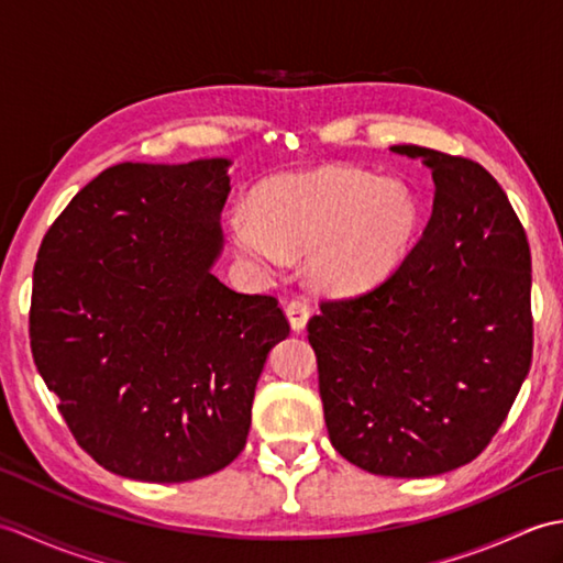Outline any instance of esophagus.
<instances>
[{
    "label": "esophagus",
    "mask_w": 563,
    "mask_h": 563,
    "mask_svg": "<svg viewBox=\"0 0 563 563\" xmlns=\"http://www.w3.org/2000/svg\"><path fill=\"white\" fill-rule=\"evenodd\" d=\"M285 314H288V321L292 331H302L309 321V314H312V309L305 300H292L288 307H285Z\"/></svg>",
    "instance_id": "34e87169"
}]
</instances>
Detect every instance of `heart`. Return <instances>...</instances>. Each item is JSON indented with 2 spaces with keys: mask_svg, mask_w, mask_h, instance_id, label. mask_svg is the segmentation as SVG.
<instances>
[{
  "mask_svg": "<svg viewBox=\"0 0 563 563\" xmlns=\"http://www.w3.org/2000/svg\"><path fill=\"white\" fill-rule=\"evenodd\" d=\"M421 224L411 188L397 178L327 166L268 178L236 210L230 230L236 256L278 271L288 256H309L319 290L351 297L377 288L401 266Z\"/></svg>",
  "mask_w": 563,
  "mask_h": 563,
  "instance_id": "1",
  "label": "heart"
}]
</instances>
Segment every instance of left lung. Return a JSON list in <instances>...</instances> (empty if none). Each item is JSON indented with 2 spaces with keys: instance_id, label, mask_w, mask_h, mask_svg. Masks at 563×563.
I'll use <instances>...</instances> for the list:
<instances>
[{
  "instance_id": "1",
  "label": "left lung",
  "mask_w": 563,
  "mask_h": 563,
  "mask_svg": "<svg viewBox=\"0 0 563 563\" xmlns=\"http://www.w3.org/2000/svg\"><path fill=\"white\" fill-rule=\"evenodd\" d=\"M433 174L426 232L399 271L309 319L331 445L361 470L418 479L479 457L532 363V258L482 164L397 145Z\"/></svg>"
}]
</instances>
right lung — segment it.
Here are the masks:
<instances>
[{
  "label": "right lung",
  "instance_id": "1",
  "mask_svg": "<svg viewBox=\"0 0 563 563\" xmlns=\"http://www.w3.org/2000/svg\"><path fill=\"white\" fill-rule=\"evenodd\" d=\"M232 162L115 164L69 200L33 268L31 351L71 435L152 484L224 470L290 324L212 275Z\"/></svg>",
  "mask_w": 563,
  "mask_h": 563
}]
</instances>
